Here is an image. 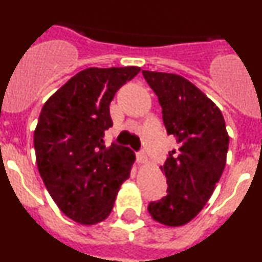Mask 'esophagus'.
<instances>
[{
    "label": "esophagus",
    "instance_id": "1",
    "mask_svg": "<svg viewBox=\"0 0 262 262\" xmlns=\"http://www.w3.org/2000/svg\"><path fill=\"white\" fill-rule=\"evenodd\" d=\"M136 160H138L139 164L147 163V155H145L144 152H138V154H136Z\"/></svg>",
    "mask_w": 262,
    "mask_h": 262
}]
</instances>
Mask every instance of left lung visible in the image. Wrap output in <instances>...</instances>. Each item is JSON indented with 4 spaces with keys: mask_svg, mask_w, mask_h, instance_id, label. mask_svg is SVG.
Wrapping results in <instances>:
<instances>
[{
    "mask_svg": "<svg viewBox=\"0 0 262 262\" xmlns=\"http://www.w3.org/2000/svg\"><path fill=\"white\" fill-rule=\"evenodd\" d=\"M159 98L168 135L177 148L164 166L166 195L148 205L155 221L168 227L189 223L210 200L226 166L230 136L216 105L182 76L143 71Z\"/></svg>",
    "mask_w": 262,
    "mask_h": 262,
    "instance_id": "8db88e82",
    "label": "left lung"
}]
</instances>
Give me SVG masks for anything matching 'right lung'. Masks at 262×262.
Returning <instances> with one entry per match:
<instances>
[{
    "label": "right lung",
    "mask_w": 262,
    "mask_h": 262,
    "mask_svg": "<svg viewBox=\"0 0 262 262\" xmlns=\"http://www.w3.org/2000/svg\"><path fill=\"white\" fill-rule=\"evenodd\" d=\"M139 67L78 72L45 103L34 133L36 164L48 193L72 221L90 226L105 221L120 185L129 177L135 154L106 147L113 126L110 102Z\"/></svg>",
    "instance_id": "right-lung-1"
}]
</instances>
